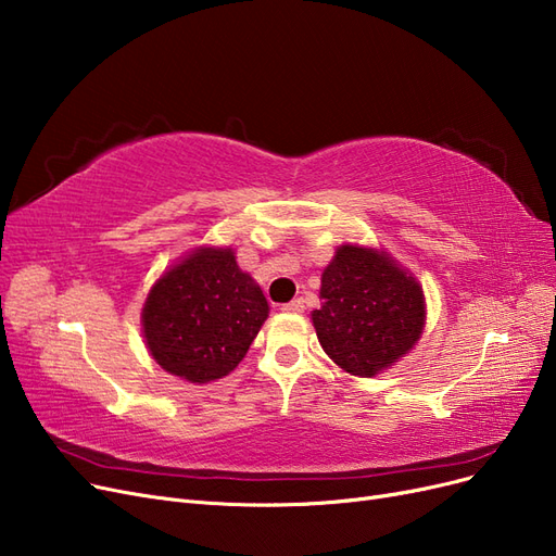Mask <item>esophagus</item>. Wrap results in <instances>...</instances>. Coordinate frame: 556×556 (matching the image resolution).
<instances>
[{
    "mask_svg": "<svg viewBox=\"0 0 556 556\" xmlns=\"http://www.w3.org/2000/svg\"><path fill=\"white\" fill-rule=\"evenodd\" d=\"M304 308H306L304 299H294V301H290V304L282 306L285 313H304Z\"/></svg>",
    "mask_w": 556,
    "mask_h": 556,
    "instance_id": "1",
    "label": "esophagus"
}]
</instances>
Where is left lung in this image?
Listing matches in <instances>:
<instances>
[{"instance_id": "8db88e82", "label": "left lung", "mask_w": 556, "mask_h": 556, "mask_svg": "<svg viewBox=\"0 0 556 556\" xmlns=\"http://www.w3.org/2000/svg\"><path fill=\"white\" fill-rule=\"evenodd\" d=\"M313 325L343 371L371 378L417 343L425 327L422 288L384 252L343 245L323 274Z\"/></svg>"}]
</instances>
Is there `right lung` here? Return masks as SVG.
Here are the masks:
<instances>
[{"label":"right lung","mask_w":556,"mask_h":556,"mask_svg":"<svg viewBox=\"0 0 556 556\" xmlns=\"http://www.w3.org/2000/svg\"><path fill=\"white\" fill-rule=\"evenodd\" d=\"M268 304L229 248H201L166 271L143 306L155 362L178 378L211 382L245 357Z\"/></svg>","instance_id":"1"}]
</instances>
